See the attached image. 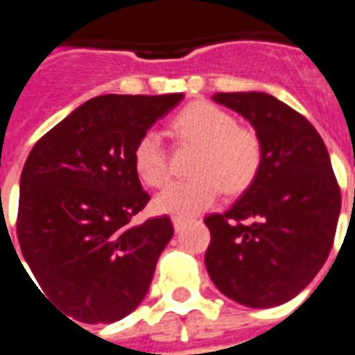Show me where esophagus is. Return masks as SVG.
Wrapping results in <instances>:
<instances>
[{"mask_svg":"<svg viewBox=\"0 0 355 355\" xmlns=\"http://www.w3.org/2000/svg\"><path fill=\"white\" fill-rule=\"evenodd\" d=\"M172 222H173V230H175V232H182L183 226H185V220L178 218V216H175V218H172Z\"/></svg>","mask_w":355,"mask_h":355,"instance_id":"esophagus-1","label":"esophagus"}]
</instances>
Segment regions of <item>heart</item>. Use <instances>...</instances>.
<instances>
[{
    "instance_id": "obj_1",
    "label": "heart",
    "mask_w": 355,
    "mask_h": 355,
    "mask_svg": "<svg viewBox=\"0 0 355 355\" xmlns=\"http://www.w3.org/2000/svg\"><path fill=\"white\" fill-rule=\"evenodd\" d=\"M173 131L189 145L199 146L191 180L168 185L154 209L162 214L189 218L209 209L224 191L243 193L255 182L263 164V143L255 129L238 125L236 117L205 100L191 102L173 117ZM133 168L148 187H162L170 180V162L162 137L148 129L133 148Z\"/></svg>"
}]
</instances>
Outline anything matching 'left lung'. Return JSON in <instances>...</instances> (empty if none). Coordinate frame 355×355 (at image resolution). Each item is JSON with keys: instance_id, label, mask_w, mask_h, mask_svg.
Wrapping results in <instances>:
<instances>
[{"instance_id": "1", "label": "left lung", "mask_w": 355, "mask_h": 355, "mask_svg": "<svg viewBox=\"0 0 355 355\" xmlns=\"http://www.w3.org/2000/svg\"><path fill=\"white\" fill-rule=\"evenodd\" d=\"M214 102L255 127L263 164L224 214H209V276L248 307H276L300 294L331 253L340 187L329 150L302 114L265 92H218Z\"/></svg>"}]
</instances>
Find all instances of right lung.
<instances>
[{
  "label": "right lung",
  "mask_w": 355,
  "mask_h": 355,
  "mask_svg": "<svg viewBox=\"0 0 355 355\" xmlns=\"http://www.w3.org/2000/svg\"><path fill=\"white\" fill-rule=\"evenodd\" d=\"M182 98H90L51 127L24 162L19 245L40 294L75 321H119L145 300L173 226L168 216L131 224L150 201L133 148Z\"/></svg>",
  "instance_id": "add662e5"
}]
</instances>
